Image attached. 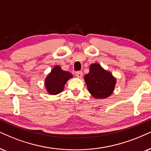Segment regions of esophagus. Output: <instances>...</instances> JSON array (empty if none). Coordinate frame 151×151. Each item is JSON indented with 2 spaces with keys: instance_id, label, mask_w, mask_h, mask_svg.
Here are the masks:
<instances>
[{
  "instance_id": "1",
  "label": "esophagus",
  "mask_w": 151,
  "mask_h": 151,
  "mask_svg": "<svg viewBox=\"0 0 151 151\" xmlns=\"http://www.w3.org/2000/svg\"><path fill=\"white\" fill-rule=\"evenodd\" d=\"M75 75H76V77H78V78H81L82 76H83V72H82L81 71L76 72H75Z\"/></svg>"
}]
</instances>
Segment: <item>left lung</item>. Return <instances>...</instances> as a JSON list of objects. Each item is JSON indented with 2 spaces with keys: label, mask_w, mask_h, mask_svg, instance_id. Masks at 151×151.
I'll list each match as a JSON object with an SVG mask.
<instances>
[{
  "label": "left lung",
  "mask_w": 151,
  "mask_h": 151,
  "mask_svg": "<svg viewBox=\"0 0 151 151\" xmlns=\"http://www.w3.org/2000/svg\"><path fill=\"white\" fill-rule=\"evenodd\" d=\"M89 93L95 98H106L113 93L116 79L109 72L98 63L90 65L89 72L84 76Z\"/></svg>",
  "instance_id": "8db88e82"
}]
</instances>
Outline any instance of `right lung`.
<instances>
[{
	"instance_id": "right-lung-1",
	"label": "right lung",
	"mask_w": 151,
	"mask_h": 151,
	"mask_svg": "<svg viewBox=\"0 0 151 151\" xmlns=\"http://www.w3.org/2000/svg\"><path fill=\"white\" fill-rule=\"evenodd\" d=\"M72 77V74L70 72L61 70L60 66H55L45 79L47 92L50 95H56L62 92L66 82Z\"/></svg>"
}]
</instances>
